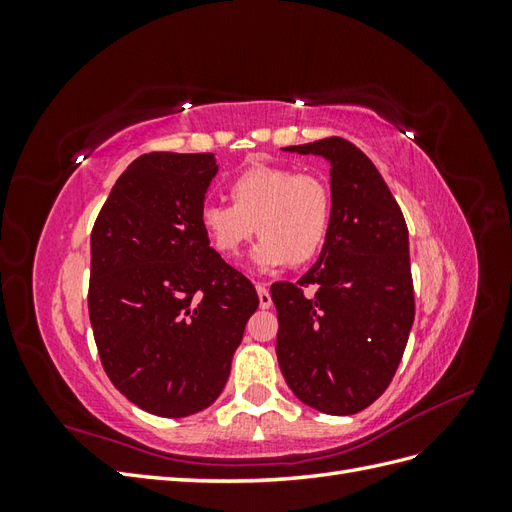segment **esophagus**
<instances>
[{
	"instance_id": "34e87169",
	"label": "esophagus",
	"mask_w": 512,
	"mask_h": 512,
	"mask_svg": "<svg viewBox=\"0 0 512 512\" xmlns=\"http://www.w3.org/2000/svg\"><path fill=\"white\" fill-rule=\"evenodd\" d=\"M256 292H258V303L262 309H269L273 305L271 301V294H269V288L265 284H256Z\"/></svg>"
}]
</instances>
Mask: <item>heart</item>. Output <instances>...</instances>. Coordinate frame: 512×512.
<instances>
[{"mask_svg": "<svg viewBox=\"0 0 512 512\" xmlns=\"http://www.w3.org/2000/svg\"><path fill=\"white\" fill-rule=\"evenodd\" d=\"M230 196L235 205L205 200L198 224L222 256L239 254L256 230L262 237L250 260L258 271L312 260L329 237L333 200L327 183L314 175L256 164L230 181Z\"/></svg>", "mask_w": 512, "mask_h": 512, "instance_id": "1", "label": "heart"}]
</instances>
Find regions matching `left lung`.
<instances>
[{
  "instance_id": "left-lung-1",
  "label": "left lung",
  "mask_w": 512,
  "mask_h": 512,
  "mask_svg": "<svg viewBox=\"0 0 512 512\" xmlns=\"http://www.w3.org/2000/svg\"><path fill=\"white\" fill-rule=\"evenodd\" d=\"M331 164L333 220L320 258L297 284L277 282V361L305 406L348 416L391 384L414 322L408 226L365 153L331 136L284 147ZM316 285L305 298L302 290Z\"/></svg>"
}]
</instances>
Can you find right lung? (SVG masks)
<instances>
[{
    "instance_id": "right-lung-1",
    "label": "right lung",
    "mask_w": 512,
    "mask_h": 512,
    "mask_svg": "<svg viewBox=\"0 0 512 512\" xmlns=\"http://www.w3.org/2000/svg\"><path fill=\"white\" fill-rule=\"evenodd\" d=\"M218 170L213 153H145L115 181L91 230L87 301L100 361L121 395L164 418L220 397L258 309L252 282L198 224Z\"/></svg>"
}]
</instances>
